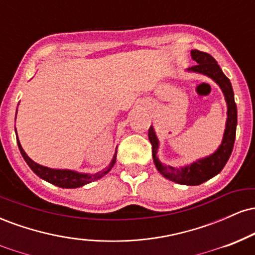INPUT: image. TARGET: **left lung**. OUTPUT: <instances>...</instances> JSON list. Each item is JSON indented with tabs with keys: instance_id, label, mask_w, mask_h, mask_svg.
Listing matches in <instances>:
<instances>
[{
	"instance_id": "8db88e82",
	"label": "left lung",
	"mask_w": 255,
	"mask_h": 255,
	"mask_svg": "<svg viewBox=\"0 0 255 255\" xmlns=\"http://www.w3.org/2000/svg\"><path fill=\"white\" fill-rule=\"evenodd\" d=\"M191 55L197 64L188 68L187 71L199 73V74H204L211 78L221 87L225 102H227V124H225L221 145L210 156L200 158V159L195 160L188 165L175 168V166L164 165L158 158L157 152L158 147H159V140H158L156 131L152 126L148 129V139H150L152 145V157H153L154 165L163 176L180 184L198 186V184H201L205 181L218 175L227 164L231 152H233L234 142H235L236 126H238V108H236L235 99H234V91L230 80L222 72L217 61L210 54L199 50H192Z\"/></svg>"
}]
</instances>
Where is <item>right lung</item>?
I'll use <instances>...</instances> for the list:
<instances>
[{
    "label": "right lung",
    "mask_w": 255,
    "mask_h": 255,
    "mask_svg": "<svg viewBox=\"0 0 255 255\" xmlns=\"http://www.w3.org/2000/svg\"><path fill=\"white\" fill-rule=\"evenodd\" d=\"M16 141H17V146H19V150L21 152L25 162L27 163V165L31 168V170L33 171L37 176H39L40 178H43V180H45L46 182L55 184V186L61 187V188H78V187H83L85 184L93 182V181L103 177L104 175H107L108 172L111 170V168H113L114 164H115L116 154H118V151H115V154H114L110 164L108 165V168H105L104 170L96 172V174H84V172L68 170V169H51V168H48V166H43L38 164V163L33 162V160L26 154V152L24 151V148H22L21 144H20L19 139H17V134H16ZM116 150H118V147H116Z\"/></svg>",
    "instance_id": "obj_1"
}]
</instances>
